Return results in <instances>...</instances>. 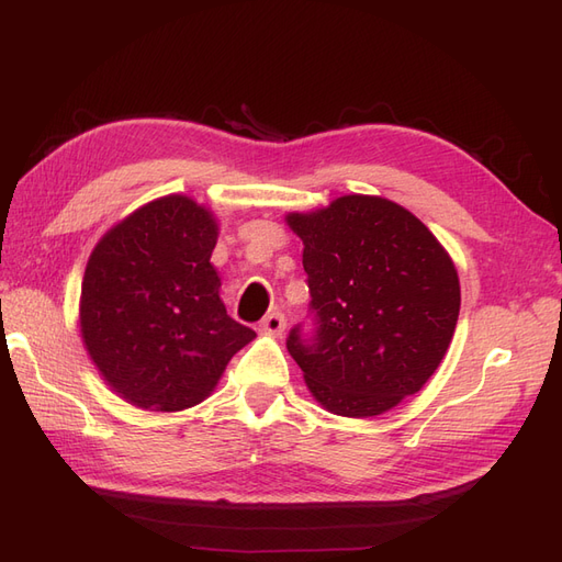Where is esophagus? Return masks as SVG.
Listing matches in <instances>:
<instances>
[{"label":"esophagus","instance_id":"esophagus-1","mask_svg":"<svg viewBox=\"0 0 562 562\" xmlns=\"http://www.w3.org/2000/svg\"><path fill=\"white\" fill-rule=\"evenodd\" d=\"M260 330L267 335H281L285 330V316L281 312H271L260 321Z\"/></svg>","mask_w":562,"mask_h":562}]
</instances>
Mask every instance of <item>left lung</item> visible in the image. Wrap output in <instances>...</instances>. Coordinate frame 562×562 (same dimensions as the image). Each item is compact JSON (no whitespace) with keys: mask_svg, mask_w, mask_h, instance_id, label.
Here are the masks:
<instances>
[{"mask_svg":"<svg viewBox=\"0 0 562 562\" xmlns=\"http://www.w3.org/2000/svg\"><path fill=\"white\" fill-rule=\"evenodd\" d=\"M304 244L312 330L285 347L314 398L345 417L382 415L443 361L459 316V279L419 220L380 196H339L291 213Z\"/></svg>","mask_w":562,"mask_h":562,"instance_id":"obj_1","label":"left lung"}]
</instances>
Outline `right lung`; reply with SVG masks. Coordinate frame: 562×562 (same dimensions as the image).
Here are the masks:
<instances>
[{
    "label": "right lung",
    "mask_w": 562,
    "mask_h": 562,
    "mask_svg": "<svg viewBox=\"0 0 562 562\" xmlns=\"http://www.w3.org/2000/svg\"><path fill=\"white\" fill-rule=\"evenodd\" d=\"M213 215L171 194L110 229L81 283V337L108 384L145 411L206 398L255 330L234 321L211 265Z\"/></svg>",
    "instance_id": "add662e5"
}]
</instances>
